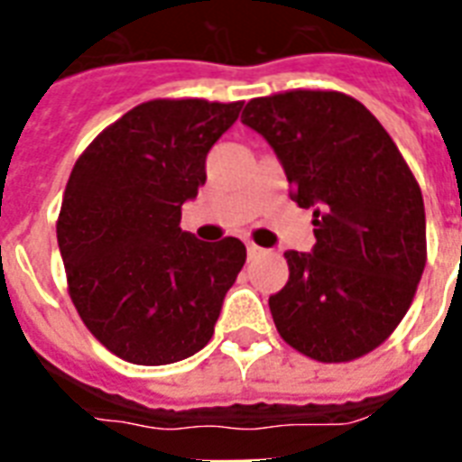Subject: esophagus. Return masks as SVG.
<instances>
[{
    "instance_id": "obj_1",
    "label": "esophagus",
    "mask_w": 462,
    "mask_h": 462,
    "mask_svg": "<svg viewBox=\"0 0 462 462\" xmlns=\"http://www.w3.org/2000/svg\"><path fill=\"white\" fill-rule=\"evenodd\" d=\"M261 254H263V249H261V246H256L254 242H249V245H246V256H249V259H256V256H261Z\"/></svg>"
}]
</instances>
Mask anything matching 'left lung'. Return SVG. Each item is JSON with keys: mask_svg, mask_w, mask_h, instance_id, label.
I'll return each instance as SVG.
<instances>
[{"mask_svg": "<svg viewBox=\"0 0 462 462\" xmlns=\"http://www.w3.org/2000/svg\"><path fill=\"white\" fill-rule=\"evenodd\" d=\"M242 122L281 158L300 208H314V252H285L271 295L290 347L326 365L376 350L408 314L427 263L422 189L379 119L337 90L254 97Z\"/></svg>", "mask_w": 462, "mask_h": 462, "instance_id": "obj_1", "label": "left lung"}]
</instances>
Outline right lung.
Here are the masks:
<instances>
[{
  "mask_svg": "<svg viewBox=\"0 0 462 462\" xmlns=\"http://www.w3.org/2000/svg\"><path fill=\"white\" fill-rule=\"evenodd\" d=\"M242 103L158 97L97 134L69 174L60 242L69 297L86 328L132 365H172L213 336L246 246L180 227L206 184V155Z\"/></svg>",
  "mask_w": 462,
  "mask_h": 462,
  "instance_id": "add662e5",
  "label": "right lung"
}]
</instances>
